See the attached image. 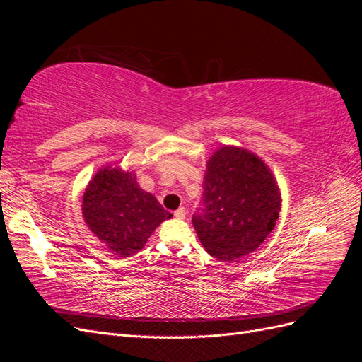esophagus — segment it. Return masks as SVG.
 I'll list each match as a JSON object with an SVG mask.
<instances>
[{"label":"esophagus","mask_w":362,"mask_h":362,"mask_svg":"<svg viewBox=\"0 0 362 362\" xmlns=\"http://www.w3.org/2000/svg\"><path fill=\"white\" fill-rule=\"evenodd\" d=\"M185 214H187V210H185V208H184V206L178 208V210L173 213V216H175V217H177V218H181V221H182V218H185Z\"/></svg>","instance_id":"1"}]
</instances>
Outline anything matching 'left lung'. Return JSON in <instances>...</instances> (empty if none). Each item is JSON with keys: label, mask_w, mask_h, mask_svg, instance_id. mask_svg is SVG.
I'll use <instances>...</instances> for the list:
<instances>
[{"label": "left lung", "mask_w": 362, "mask_h": 362, "mask_svg": "<svg viewBox=\"0 0 362 362\" xmlns=\"http://www.w3.org/2000/svg\"><path fill=\"white\" fill-rule=\"evenodd\" d=\"M201 205L192 217L201 243L218 261L254 252L273 231L281 194L272 172L246 149L223 146L206 163Z\"/></svg>", "instance_id": "obj_1"}]
</instances>
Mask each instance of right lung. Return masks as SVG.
Masks as SVG:
<instances>
[{
	"label": "right lung",
	"instance_id": "obj_1",
	"mask_svg": "<svg viewBox=\"0 0 362 362\" xmlns=\"http://www.w3.org/2000/svg\"><path fill=\"white\" fill-rule=\"evenodd\" d=\"M83 217L90 231L120 257L139 252L154 229L172 214L120 169L105 168L83 196Z\"/></svg>",
	"mask_w": 362,
	"mask_h": 362
}]
</instances>
